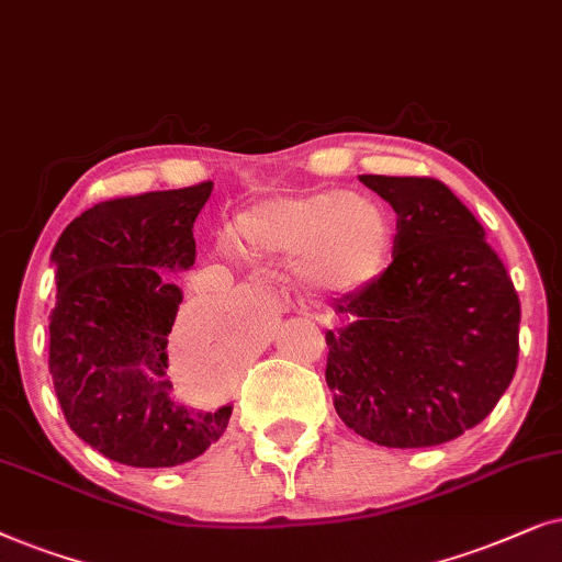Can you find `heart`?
<instances>
[{"instance_id": "1", "label": "heart", "mask_w": 562, "mask_h": 562, "mask_svg": "<svg viewBox=\"0 0 562 562\" xmlns=\"http://www.w3.org/2000/svg\"><path fill=\"white\" fill-rule=\"evenodd\" d=\"M236 249L295 259L303 288L349 295L375 282L391 254V221L375 200L351 192L269 198L238 215Z\"/></svg>"}]
</instances>
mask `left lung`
Instances as JSON below:
<instances>
[{"label":"left lung","instance_id":"obj_1","mask_svg":"<svg viewBox=\"0 0 562 562\" xmlns=\"http://www.w3.org/2000/svg\"><path fill=\"white\" fill-rule=\"evenodd\" d=\"M398 215L393 261L339 297L326 331L336 414L380 447H434L473 429L519 357V297L475 215L429 177L362 175Z\"/></svg>","mask_w":562,"mask_h":562}]
</instances>
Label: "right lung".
Here are the masks:
<instances>
[{
  "instance_id": "right-lung-1",
  "label": "right lung",
  "mask_w": 562,
  "mask_h": 562,
  "mask_svg": "<svg viewBox=\"0 0 562 562\" xmlns=\"http://www.w3.org/2000/svg\"><path fill=\"white\" fill-rule=\"evenodd\" d=\"M213 182L97 203L50 251L54 387L66 422L104 458L175 468L226 431L231 411H198L175 395L167 344L182 288L167 272L194 265L192 223Z\"/></svg>"
}]
</instances>
